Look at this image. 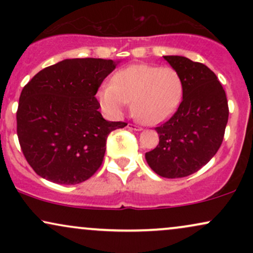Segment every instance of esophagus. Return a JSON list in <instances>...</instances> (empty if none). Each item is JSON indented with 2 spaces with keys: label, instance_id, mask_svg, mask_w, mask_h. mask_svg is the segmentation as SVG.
I'll return each mask as SVG.
<instances>
[{
  "label": "esophagus",
  "instance_id": "1",
  "mask_svg": "<svg viewBox=\"0 0 253 253\" xmlns=\"http://www.w3.org/2000/svg\"><path fill=\"white\" fill-rule=\"evenodd\" d=\"M127 128L133 129V130H141V129H143L140 126H138V125H134V124H128V125H127Z\"/></svg>",
  "mask_w": 253,
  "mask_h": 253
}]
</instances>
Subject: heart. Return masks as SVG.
Listing matches in <instances>:
<instances>
[{
	"mask_svg": "<svg viewBox=\"0 0 253 253\" xmlns=\"http://www.w3.org/2000/svg\"><path fill=\"white\" fill-rule=\"evenodd\" d=\"M182 78L175 69L134 64L115 72L110 84L97 91L107 114L120 117L132 101V110L143 124L157 125L169 119L182 100Z\"/></svg>",
	"mask_w": 253,
	"mask_h": 253,
	"instance_id": "heart-1",
	"label": "heart"
}]
</instances>
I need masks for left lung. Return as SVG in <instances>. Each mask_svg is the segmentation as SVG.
Listing matches in <instances>:
<instances>
[{"label":"left lung","instance_id":"1","mask_svg":"<svg viewBox=\"0 0 253 253\" xmlns=\"http://www.w3.org/2000/svg\"><path fill=\"white\" fill-rule=\"evenodd\" d=\"M164 59L182 78L183 100L175 114L156 127L159 144L145 158L157 175L181 178L205 167L220 149L228 103L216 75L205 64L182 56Z\"/></svg>","mask_w":253,"mask_h":253}]
</instances>
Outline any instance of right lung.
Segmentation results:
<instances>
[{
  "label": "right lung",
  "mask_w": 253,
  "mask_h": 253,
  "mask_svg": "<svg viewBox=\"0 0 253 253\" xmlns=\"http://www.w3.org/2000/svg\"><path fill=\"white\" fill-rule=\"evenodd\" d=\"M115 66L112 59H65L39 71L24 86L16 112L17 138L40 177L78 184L101 167L107 136L127 125L104 120L95 97Z\"/></svg>",
  "instance_id": "1"
}]
</instances>
